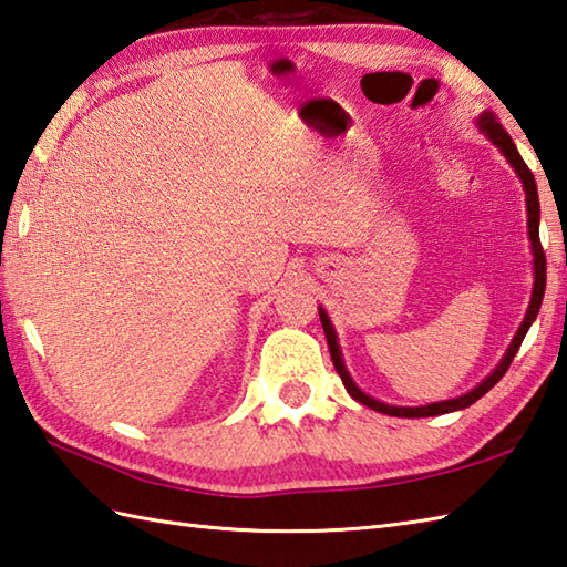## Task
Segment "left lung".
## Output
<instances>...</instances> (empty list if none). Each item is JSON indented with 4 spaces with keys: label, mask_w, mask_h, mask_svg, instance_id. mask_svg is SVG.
I'll use <instances>...</instances> for the list:
<instances>
[{
    "label": "left lung",
    "mask_w": 567,
    "mask_h": 567,
    "mask_svg": "<svg viewBox=\"0 0 567 567\" xmlns=\"http://www.w3.org/2000/svg\"><path fill=\"white\" fill-rule=\"evenodd\" d=\"M475 126L480 134H483L487 141L495 143V146L499 148V153L507 158V163L514 167L516 177L522 179V187H524V195H526V214H528V240H532V252H534V287H532V299H528V309L524 315V321L519 331H516V336L512 339L507 353L502 355V360L497 363V368L489 372V375L477 384V388H473L470 392L455 396V400H443V402H433V404H424V406H394V404H384L380 400H375V396L365 394L363 390L358 388V384L353 382L351 372H348L346 363H343V355H341V346H339V336H336V329L333 323L329 319L327 311H323V307H319V319H321V327H323V333H327V341H329V351H331V360H333V368L336 372H339L341 380H343V388L348 390V394L353 396L355 402L365 404L370 409H375V412L380 414H390V416H404V419H421V416H439V414H449V412H457V409H465L470 404H475L480 396L487 394L495 384L504 378V372H507V368L512 365V360L516 355V351H519V346L524 341L526 331L532 329V323L536 321V315L540 309V302H544V292H546V252L544 248H540V238H538V221H540V207H538V189H536V179H534V173L528 171L524 158L519 155V151H516L512 136L507 134V131L502 128V124L495 118V114L492 112H483L477 118H475Z\"/></svg>",
    "instance_id": "1"
}]
</instances>
